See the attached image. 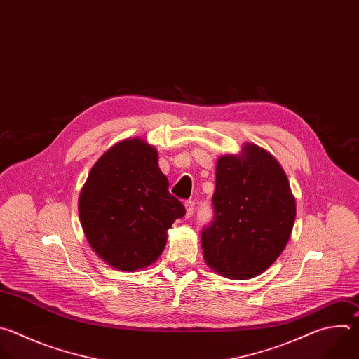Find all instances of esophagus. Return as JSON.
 Instances as JSON below:
<instances>
[{"label": "esophagus", "mask_w": 359, "mask_h": 359, "mask_svg": "<svg viewBox=\"0 0 359 359\" xmlns=\"http://www.w3.org/2000/svg\"><path fill=\"white\" fill-rule=\"evenodd\" d=\"M185 218L187 219H189L191 217H192V215H194V210H195V202L194 201H187L185 203Z\"/></svg>", "instance_id": "esophagus-1"}]
</instances>
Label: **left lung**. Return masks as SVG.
<instances>
[{
  "instance_id": "8db88e82",
  "label": "left lung",
  "mask_w": 359,
  "mask_h": 359,
  "mask_svg": "<svg viewBox=\"0 0 359 359\" xmlns=\"http://www.w3.org/2000/svg\"><path fill=\"white\" fill-rule=\"evenodd\" d=\"M215 217L202 231L205 263L218 274L246 280L281 255L296 221V199L278 161L253 142L217 161Z\"/></svg>"
}]
</instances>
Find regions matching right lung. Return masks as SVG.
Instances as JSON below:
<instances>
[{
    "label": "right lung",
    "instance_id": "1",
    "mask_svg": "<svg viewBox=\"0 0 359 359\" xmlns=\"http://www.w3.org/2000/svg\"><path fill=\"white\" fill-rule=\"evenodd\" d=\"M158 153L144 138H124L92 167L79 195V218L93 252L121 271L160 257L184 205L168 192Z\"/></svg>",
    "mask_w": 359,
    "mask_h": 359
}]
</instances>
